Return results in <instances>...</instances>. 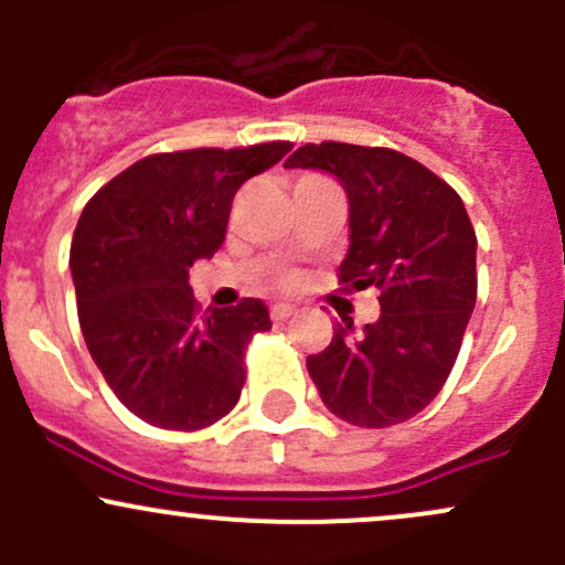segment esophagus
<instances>
[{"mask_svg": "<svg viewBox=\"0 0 565 565\" xmlns=\"http://www.w3.org/2000/svg\"><path fill=\"white\" fill-rule=\"evenodd\" d=\"M292 315H295L292 306H273V309H270L273 322H287V319L292 317Z\"/></svg>", "mask_w": 565, "mask_h": 565, "instance_id": "esophagus-1", "label": "esophagus"}]
</instances>
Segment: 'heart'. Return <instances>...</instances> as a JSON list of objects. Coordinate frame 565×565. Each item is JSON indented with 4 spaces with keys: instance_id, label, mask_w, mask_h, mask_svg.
<instances>
[{
    "instance_id": "obj_1",
    "label": "heart",
    "mask_w": 565,
    "mask_h": 565,
    "mask_svg": "<svg viewBox=\"0 0 565 565\" xmlns=\"http://www.w3.org/2000/svg\"><path fill=\"white\" fill-rule=\"evenodd\" d=\"M284 287H295V284H298V278H295V276H284Z\"/></svg>"
}]
</instances>
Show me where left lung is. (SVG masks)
I'll list each match as a JSON object with an SVG mask.
<instances>
[{
	"mask_svg": "<svg viewBox=\"0 0 565 565\" xmlns=\"http://www.w3.org/2000/svg\"><path fill=\"white\" fill-rule=\"evenodd\" d=\"M284 167L335 174L350 199L344 289H380V319L306 358L324 407L363 429L418 415L446 385L476 306V230L459 193L391 147L303 145Z\"/></svg>",
	"mask_w": 565,
	"mask_h": 565,
	"instance_id": "8db88e82",
	"label": "left lung"
}]
</instances>
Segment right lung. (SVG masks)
I'll return each instance as SVG.
<instances>
[{"label": "right lung", "instance_id": "add662e5", "mask_svg": "<svg viewBox=\"0 0 565 565\" xmlns=\"http://www.w3.org/2000/svg\"><path fill=\"white\" fill-rule=\"evenodd\" d=\"M289 141L156 152L87 202L71 243L78 324L114 396L145 424L196 431L224 418L246 385V350L270 330L267 306L193 300L188 267L221 248L241 185Z\"/></svg>", "mask_w": 565, "mask_h": 565}]
</instances>
